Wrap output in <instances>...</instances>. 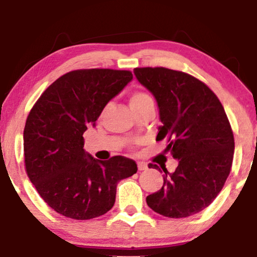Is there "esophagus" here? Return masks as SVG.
Segmentation results:
<instances>
[{
	"label": "esophagus",
	"instance_id": "34e87169",
	"mask_svg": "<svg viewBox=\"0 0 257 257\" xmlns=\"http://www.w3.org/2000/svg\"><path fill=\"white\" fill-rule=\"evenodd\" d=\"M147 165L146 164H144V163H138V170L139 171H145V170H147Z\"/></svg>",
	"mask_w": 257,
	"mask_h": 257
}]
</instances>
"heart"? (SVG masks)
I'll return each instance as SVG.
<instances>
[{
	"label": "heart",
	"instance_id": "b5f03b06",
	"mask_svg": "<svg viewBox=\"0 0 257 257\" xmlns=\"http://www.w3.org/2000/svg\"><path fill=\"white\" fill-rule=\"evenodd\" d=\"M149 101H152V98L149 94L137 91V92H133L131 97H130V106H131V108H136L138 106H142L145 103H149Z\"/></svg>",
	"mask_w": 257,
	"mask_h": 257
}]
</instances>
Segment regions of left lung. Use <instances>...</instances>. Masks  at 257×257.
Masks as SVG:
<instances>
[{
  "label": "left lung",
  "instance_id": "left-lung-1",
  "mask_svg": "<svg viewBox=\"0 0 257 257\" xmlns=\"http://www.w3.org/2000/svg\"><path fill=\"white\" fill-rule=\"evenodd\" d=\"M133 73L158 104L157 140L168 138L166 150L178 160L173 173L161 167L164 185L147 196V205L172 219L194 215L214 201L231 168L234 136L224 108L206 84L188 73L166 68H137Z\"/></svg>",
  "mask_w": 257,
  "mask_h": 257
}]
</instances>
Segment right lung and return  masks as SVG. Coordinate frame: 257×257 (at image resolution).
Listing matches in <instances>:
<instances>
[{
	"label": "right lung",
	"instance_id": "obj_1",
	"mask_svg": "<svg viewBox=\"0 0 257 257\" xmlns=\"http://www.w3.org/2000/svg\"><path fill=\"white\" fill-rule=\"evenodd\" d=\"M132 79L125 70H76L55 80L31 108L23 133L28 177L63 216L104 215L114 205L118 182L137 173V164L128 158H93L84 150L83 138Z\"/></svg>",
	"mask_w": 257,
	"mask_h": 257
}]
</instances>
